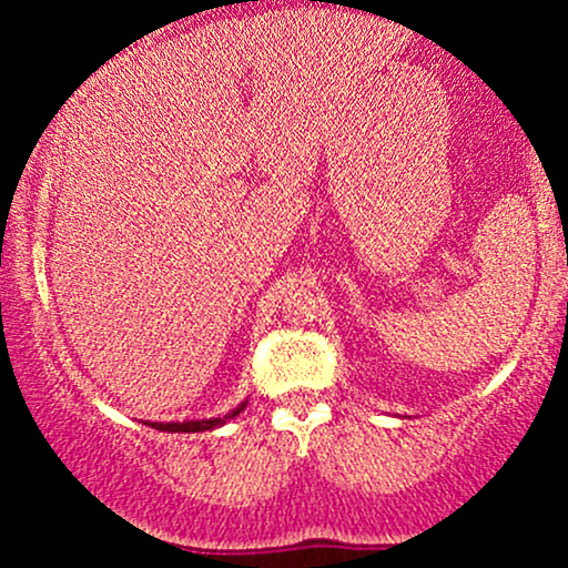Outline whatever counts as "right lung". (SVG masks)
Wrapping results in <instances>:
<instances>
[{
  "mask_svg": "<svg viewBox=\"0 0 568 568\" xmlns=\"http://www.w3.org/2000/svg\"><path fill=\"white\" fill-rule=\"evenodd\" d=\"M245 406V403H243ZM243 406H240L237 410H232L230 416H224V419H232V416H237L240 410H243ZM224 419H205V422H184V425H152L158 429H171V433H200V429H213L219 425H224Z\"/></svg>",
  "mask_w": 568,
  "mask_h": 568,
  "instance_id": "right-lung-1",
  "label": "right lung"
}]
</instances>
